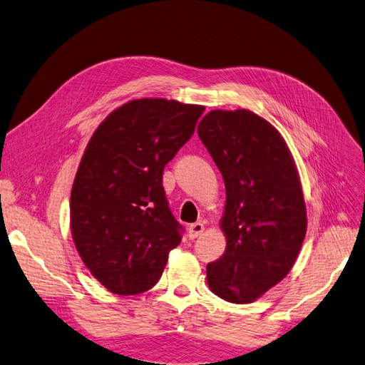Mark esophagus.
I'll use <instances>...</instances> for the list:
<instances>
[{
	"instance_id": "34e87169",
	"label": "esophagus",
	"mask_w": 365,
	"mask_h": 365,
	"mask_svg": "<svg viewBox=\"0 0 365 365\" xmlns=\"http://www.w3.org/2000/svg\"><path fill=\"white\" fill-rule=\"evenodd\" d=\"M204 231V224L201 222H195L192 225H189V237L190 239H196Z\"/></svg>"
}]
</instances>
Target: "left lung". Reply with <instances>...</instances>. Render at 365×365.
Here are the masks:
<instances>
[{"instance_id": "left-lung-1", "label": "left lung", "mask_w": 365, "mask_h": 365, "mask_svg": "<svg viewBox=\"0 0 365 365\" xmlns=\"http://www.w3.org/2000/svg\"><path fill=\"white\" fill-rule=\"evenodd\" d=\"M227 192L222 257L207 264L210 289L230 303L257 300L282 282L306 236V205L291 152L248 109L210 111L197 126Z\"/></svg>"}]
</instances>
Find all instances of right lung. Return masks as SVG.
Wrapping results in <instances>:
<instances>
[{
	"label": "right lung",
	"mask_w": 365,
	"mask_h": 365,
	"mask_svg": "<svg viewBox=\"0 0 365 365\" xmlns=\"http://www.w3.org/2000/svg\"><path fill=\"white\" fill-rule=\"evenodd\" d=\"M204 106L138 98L94 132L70 197L71 235L86 268L118 295L160 280L182 225L169 208L163 172L193 135Z\"/></svg>",
	"instance_id": "obj_1"
}]
</instances>
